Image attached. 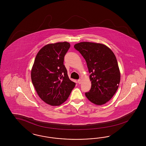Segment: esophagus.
<instances>
[{
    "instance_id": "esophagus-1",
    "label": "esophagus",
    "mask_w": 146,
    "mask_h": 146,
    "mask_svg": "<svg viewBox=\"0 0 146 146\" xmlns=\"http://www.w3.org/2000/svg\"><path fill=\"white\" fill-rule=\"evenodd\" d=\"M81 82H82V81H81V79H80L78 80V82L79 84H81Z\"/></svg>"
}]
</instances>
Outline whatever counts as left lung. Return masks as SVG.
Segmentation results:
<instances>
[{
	"label": "left lung",
	"mask_w": 146,
	"mask_h": 146,
	"mask_svg": "<svg viewBox=\"0 0 146 146\" xmlns=\"http://www.w3.org/2000/svg\"><path fill=\"white\" fill-rule=\"evenodd\" d=\"M74 48L87 62L92 82L91 89L85 95L96 105L110 100L118 88L120 73L115 54L106 45L84 42L75 44Z\"/></svg>",
	"instance_id": "8db88e82"
}]
</instances>
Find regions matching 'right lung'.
<instances>
[{"mask_svg":"<svg viewBox=\"0 0 146 146\" xmlns=\"http://www.w3.org/2000/svg\"><path fill=\"white\" fill-rule=\"evenodd\" d=\"M70 48L67 42L45 45L37 54L31 69V81L38 95L52 106L66 101L75 87L64 65Z\"/></svg>","mask_w":146,"mask_h":146,"instance_id":"right-lung-1","label":"right lung"}]
</instances>
